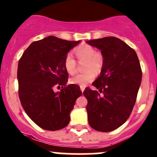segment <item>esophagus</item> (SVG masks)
Masks as SVG:
<instances>
[{
    "label": "esophagus",
    "mask_w": 157,
    "mask_h": 157,
    "mask_svg": "<svg viewBox=\"0 0 157 157\" xmlns=\"http://www.w3.org/2000/svg\"><path fill=\"white\" fill-rule=\"evenodd\" d=\"M80 87V90H81L82 92H83L84 90H85V88H86L85 86H83V85H81Z\"/></svg>",
    "instance_id": "1"
}]
</instances>
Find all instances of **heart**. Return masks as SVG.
Wrapping results in <instances>:
<instances>
[{
    "instance_id": "1",
    "label": "heart",
    "mask_w": 157,
    "mask_h": 157,
    "mask_svg": "<svg viewBox=\"0 0 157 157\" xmlns=\"http://www.w3.org/2000/svg\"><path fill=\"white\" fill-rule=\"evenodd\" d=\"M74 53L79 60H86L85 69L86 71L78 73L70 79V82L77 85H86L94 80L95 73L93 70L98 71L104 63V56L99 51L89 44H82L74 49ZM64 67L70 74L75 73L77 69V61L73 55L67 53L64 59Z\"/></svg>"
}]
</instances>
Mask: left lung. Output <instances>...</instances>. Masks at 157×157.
<instances>
[{
  "instance_id": "1",
  "label": "left lung",
  "mask_w": 157,
  "mask_h": 157,
  "mask_svg": "<svg viewBox=\"0 0 157 157\" xmlns=\"http://www.w3.org/2000/svg\"><path fill=\"white\" fill-rule=\"evenodd\" d=\"M86 43L99 49L104 56L100 76L92 83L97 90L86 87L83 91L88 103L90 126L108 132L128 120L132 111L142 71L136 52L117 37H107Z\"/></svg>"
}]
</instances>
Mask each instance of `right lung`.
<instances>
[{
  "label": "right lung",
  "mask_w": 157,
  "mask_h": 157,
  "mask_svg": "<svg viewBox=\"0 0 157 157\" xmlns=\"http://www.w3.org/2000/svg\"><path fill=\"white\" fill-rule=\"evenodd\" d=\"M80 42L49 36L33 42L19 59L21 105L31 120L44 129L56 131L67 126L76 100L82 95L79 86L67 85L68 74L64 67L67 52ZM60 86V92H54Z\"/></svg>",
  "instance_id": "obj_1"
}]
</instances>
